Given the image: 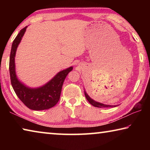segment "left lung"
Listing matches in <instances>:
<instances>
[{
    "label": "left lung",
    "instance_id": "left-lung-1",
    "mask_svg": "<svg viewBox=\"0 0 150 150\" xmlns=\"http://www.w3.org/2000/svg\"><path fill=\"white\" fill-rule=\"evenodd\" d=\"M84 92H85V97L87 98V100L88 101L91 105H92L93 106H95V107H98V108H107V107H116L117 106V105H105V104L101 103L99 102H97V101H95V100H93V98H91L89 96H88V94L86 92L85 88H84Z\"/></svg>",
    "mask_w": 150,
    "mask_h": 150
}]
</instances>
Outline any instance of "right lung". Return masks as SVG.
<instances>
[{
  "label": "right lung",
  "mask_w": 150,
  "mask_h": 150,
  "mask_svg": "<svg viewBox=\"0 0 150 150\" xmlns=\"http://www.w3.org/2000/svg\"><path fill=\"white\" fill-rule=\"evenodd\" d=\"M26 28L27 26L20 30L12 44L9 62L11 84L18 97L28 108L34 110H47L54 106L59 101L65 79L73 67L71 66L58 72L47 83L38 87H30L22 83L16 75L15 56Z\"/></svg>",
  "instance_id": "1"
}]
</instances>
